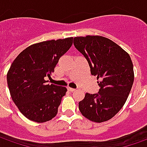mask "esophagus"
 Listing matches in <instances>:
<instances>
[{
    "instance_id": "obj_1",
    "label": "esophagus",
    "mask_w": 147,
    "mask_h": 147,
    "mask_svg": "<svg viewBox=\"0 0 147 147\" xmlns=\"http://www.w3.org/2000/svg\"><path fill=\"white\" fill-rule=\"evenodd\" d=\"M67 90L70 91V92H74L76 89H75V88H70V87H68V88H67Z\"/></svg>"
}]
</instances>
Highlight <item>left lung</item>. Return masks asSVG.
Instances as JSON below:
<instances>
[{"mask_svg":"<svg viewBox=\"0 0 147 147\" xmlns=\"http://www.w3.org/2000/svg\"><path fill=\"white\" fill-rule=\"evenodd\" d=\"M75 47L88 61L91 74L97 77V93H86L79 102L82 115L94 122L111 119L121 110L133 86V63L127 52L102 36L76 37Z\"/></svg>","mask_w":147,"mask_h":147,"instance_id":"obj_1","label":"left lung"}]
</instances>
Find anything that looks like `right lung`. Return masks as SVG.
I'll use <instances>...</instances> for the list:
<instances>
[{
    "mask_svg": "<svg viewBox=\"0 0 147 147\" xmlns=\"http://www.w3.org/2000/svg\"><path fill=\"white\" fill-rule=\"evenodd\" d=\"M73 38L33 44L19 54L7 73L11 97L26 118L38 123L56 116L65 87L47 84L61 56L72 45Z\"/></svg>",
    "mask_w": 147,
    "mask_h": 147,
    "instance_id": "1",
    "label": "right lung"
}]
</instances>
